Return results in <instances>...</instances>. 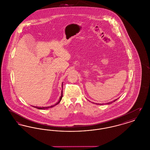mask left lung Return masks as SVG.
I'll return each mask as SVG.
<instances>
[{
	"label": "left lung",
	"mask_w": 150,
	"mask_h": 150,
	"mask_svg": "<svg viewBox=\"0 0 150 150\" xmlns=\"http://www.w3.org/2000/svg\"><path fill=\"white\" fill-rule=\"evenodd\" d=\"M117 100V99H116V100H113V101H112V102H109V103H107V104H110V103H111L112 102H114L115 101H116V100ZM97 105H100V104H97ZM100 105H102V104H100Z\"/></svg>",
	"instance_id": "8db88e82"
}]
</instances>
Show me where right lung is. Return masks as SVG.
I'll return each mask as SVG.
<instances>
[{"label":"right lung","instance_id":"obj_1","mask_svg":"<svg viewBox=\"0 0 150 150\" xmlns=\"http://www.w3.org/2000/svg\"><path fill=\"white\" fill-rule=\"evenodd\" d=\"M62 88H63V83H62ZM63 89V88H62ZM63 93H62V91H61V97H60V98H59V100L58 101V102L56 103L55 105H52V106H48V107H37V106H33V107H35V108H38V109H40V110H44V109H48V108H52V107H54V106H56V105H58L60 102H61V100H62V96H63Z\"/></svg>","mask_w":150,"mask_h":150}]
</instances>
